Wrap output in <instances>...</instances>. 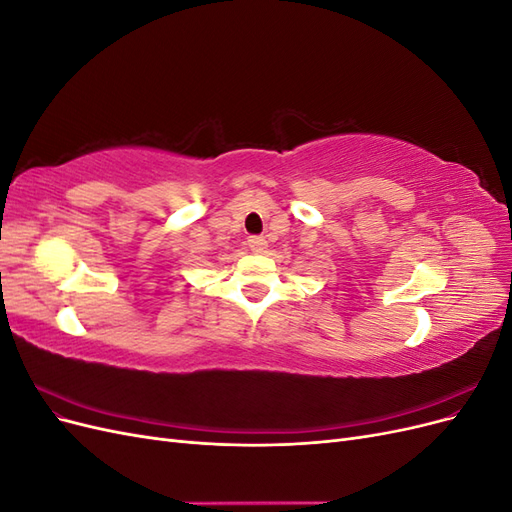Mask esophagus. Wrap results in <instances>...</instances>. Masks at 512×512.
<instances>
[{
	"mask_svg": "<svg viewBox=\"0 0 512 512\" xmlns=\"http://www.w3.org/2000/svg\"><path fill=\"white\" fill-rule=\"evenodd\" d=\"M247 247H250V250L256 254H262L267 250V239L260 235H252V237H247Z\"/></svg>",
	"mask_w": 512,
	"mask_h": 512,
	"instance_id": "1",
	"label": "esophagus"
}]
</instances>
